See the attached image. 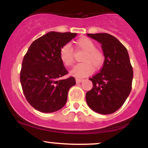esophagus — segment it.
Segmentation results:
<instances>
[{
	"mask_svg": "<svg viewBox=\"0 0 148 148\" xmlns=\"http://www.w3.org/2000/svg\"><path fill=\"white\" fill-rule=\"evenodd\" d=\"M83 81H84V79H76V84H80V83H81V82H82Z\"/></svg>",
	"mask_w": 148,
	"mask_h": 148,
	"instance_id": "obj_1",
	"label": "esophagus"
}]
</instances>
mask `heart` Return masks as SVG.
<instances>
[{
	"label": "heart",
	"mask_w": 148,
	"mask_h": 148,
	"mask_svg": "<svg viewBox=\"0 0 148 148\" xmlns=\"http://www.w3.org/2000/svg\"><path fill=\"white\" fill-rule=\"evenodd\" d=\"M80 49L86 51L82 61L84 62L78 64L71 71V74L77 78H83L92 74L94 67H99L103 64L104 57L101 51L95 49V45L90 39L82 37L76 42ZM60 58L65 66L72 65L74 62V52L69 44L62 46L60 50Z\"/></svg>",
	"instance_id": "heart-1"
}]
</instances>
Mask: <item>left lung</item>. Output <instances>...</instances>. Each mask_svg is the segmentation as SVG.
<instances>
[{"label":"left lung","instance_id":"1","mask_svg":"<svg viewBox=\"0 0 148 148\" xmlns=\"http://www.w3.org/2000/svg\"><path fill=\"white\" fill-rule=\"evenodd\" d=\"M87 35L101 44L105 60L100 72L89 79L93 86L86 93V102L96 113L111 114L123 106L132 90L133 69L128 51L108 33Z\"/></svg>","mask_w":148,"mask_h":148}]
</instances>
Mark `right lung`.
<instances>
[{
    "mask_svg": "<svg viewBox=\"0 0 148 148\" xmlns=\"http://www.w3.org/2000/svg\"><path fill=\"white\" fill-rule=\"evenodd\" d=\"M77 34L49 32L30 46L22 62L20 81L28 103L42 113H53L65 105L75 79H60L68 72L60 58L62 46Z\"/></svg>",
    "mask_w": 148,
    "mask_h": 148,
    "instance_id": "obj_1",
    "label": "right lung"
}]
</instances>
